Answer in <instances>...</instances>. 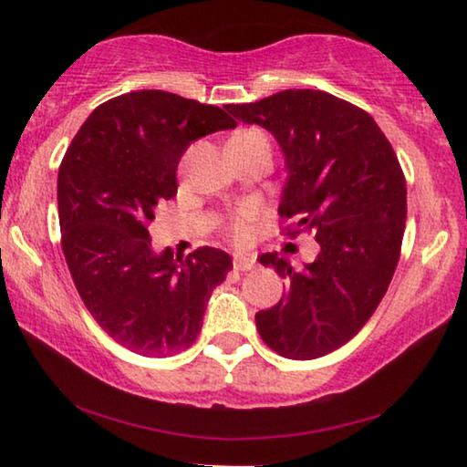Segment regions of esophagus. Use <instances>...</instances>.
Masks as SVG:
<instances>
[{"instance_id": "34e87169", "label": "esophagus", "mask_w": 467, "mask_h": 467, "mask_svg": "<svg viewBox=\"0 0 467 467\" xmlns=\"http://www.w3.org/2000/svg\"><path fill=\"white\" fill-rule=\"evenodd\" d=\"M234 267L238 272H251L254 267V257H251V254H235Z\"/></svg>"}]
</instances>
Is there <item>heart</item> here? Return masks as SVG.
<instances>
[{
	"label": "heart",
	"instance_id": "obj_1",
	"mask_svg": "<svg viewBox=\"0 0 467 467\" xmlns=\"http://www.w3.org/2000/svg\"><path fill=\"white\" fill-rule=\"evenodd\" d=\"M235 136H251V138H264V140H267L265 133L259 131V130H242V131L235 133ZM248 221H251V214L240 213L232 223H229V227H227L229 235H232V238H235V240H244L246 235H248Z\"/></svg>",
	"mask_w": 467,
	"mask_h": 467
}]
</instances>
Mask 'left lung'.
Returning a JSON list of instances; mask_svg holds the SVG:
<instances>
[{
    "mask_svg": "<svg viewBox=\"0 0 467 467\" xmlns=\"http://www.w3.org/2000/svg\"><path fill=\"white\" fill-rule=\"evenodd\" d=\"M227 112L276 138L286 168L278 214L293 221L286 234L308 229L321 248L302 270L261 254L286 293L254 315L257 331L286 359H317L359 334L389 289L406 227L404 171L376 120L331 93L289 88Z\"/></svg>",
    "mask_w": 467,
    "mask_h": 467,
    "instance_id": "8db88e82",
    "label": "left lung"
}]
</instances>
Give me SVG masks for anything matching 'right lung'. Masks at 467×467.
I'll return each instance as SVG.
<instances>
[{
	"mask_svg": "<svg viewBox=\"0 0 467 467\" xmlns=\"http://www.w3.org/2000/svg\"><path fill=\"white\" fill-rule=\"evenodd\" d=\"M235 125L221 108L146 88L95 108L63 157L57 203L69 274L99 327L131 353L189 348L234 267L213 246L187 259L155 253L149 223L157 203L176 195L189 144Z\"/></svg>",
	"mask_w": 467,
	"mask_h": 467,
	"instance_id": "add662e5",
	"label": "right lung"
}]
</instances>
